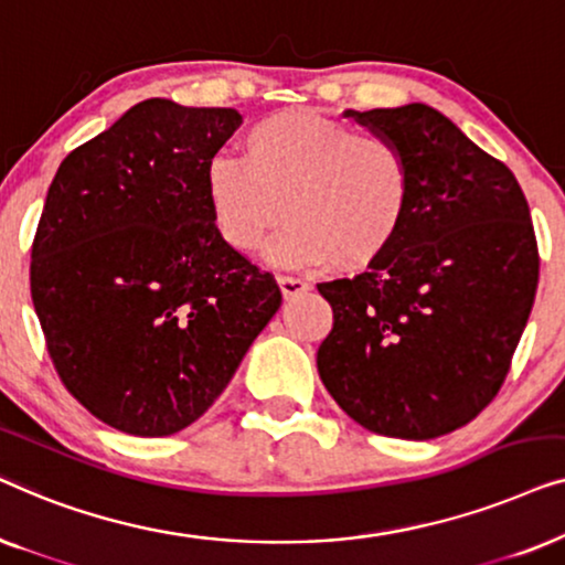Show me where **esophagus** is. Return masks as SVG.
Returning <instances> with one entry per match:
<instances>
[{"mask_svg":"<svg viewBox=\"0 0 565 565\" xmlns=\"http://www.w3.org/2000/svg\"><path fill=\"white\" fill-rule=\"evenodd\" d=\"M277 285H280L285 298H296V296H300V292L308 290L306 280H300V277H288V275L277 277Z\"/></svg>","mask_w":565,"mask_h":565,"instance_id":"34e87169","label":"esophagus"}]
</instances>
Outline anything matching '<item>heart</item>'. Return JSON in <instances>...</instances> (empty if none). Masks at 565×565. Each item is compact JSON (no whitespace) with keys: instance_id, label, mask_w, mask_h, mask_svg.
<instances>
[{"instance_id":"1","label":"heart","mask_w":565,"mask_h":565,"mask_svg":"<svg viewBox=\"0 0 565 565\" xmlns=\"http://www.w3.org/2000/svg\"><path fill=\"white\" fill-rule=\"evenodd\" d=\"M244 159L218 153L205 164L203 192L218 236L234 252L267 244L277 267L360 273L396 244L414 195V172L396 141L354 134L316 110H282L254 122Z\"/></svg>"}]
</instances>
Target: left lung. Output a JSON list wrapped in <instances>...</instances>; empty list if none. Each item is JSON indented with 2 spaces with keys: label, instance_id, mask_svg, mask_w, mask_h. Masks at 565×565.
<instances>
[{
  "label": "left lung",
  "instance_id": "1",
  "mask_svg": "<svg viewBox=\"0 0 565 565\" xmlns=\"http://www.w3.org/2000/svg\"><path fill=\"white\" fill-rule=\"evenodd\" d=\"M406 151L414 195L367 273L319 282L334 327L316 354L347 416L375 435L435 439L497 396L537 290V242L507 164L435 107L344 110Z\"/></svg>",
  "mask_w": 565,
  "mask_h": 565
}]
</instances>
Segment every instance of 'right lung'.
<instances>
[{
    "mask_svg": "<svg viewBox=\"0 0 565 565\" xmlns=\"http://www.w3.org/2000/svg\"><path fill=\"white\" fill-rule=\"evenodd\" d=\"M242 120L143 99L68 153L45 195L30 292L49 354L68 393L126 435L200 419L282 303L207 213L205 164Z\"/></svg>",
    "mask_w": 565,
    "mask_h": 565,
    "instance_id": "right-lung-1",
    "label": "right lung"
}]
</instances>
